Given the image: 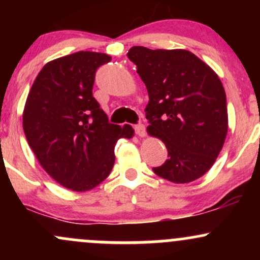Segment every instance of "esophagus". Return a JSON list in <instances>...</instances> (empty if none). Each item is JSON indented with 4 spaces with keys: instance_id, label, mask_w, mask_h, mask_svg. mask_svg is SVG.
<instances>
[{
    "instance_id": "esophagus-1",
    "label": "esophagus",
    "mask_w": 260,
    "mask_h": 260,
    "mask_svg": "<svg viewBox=\"0 0 260 260\" xmlns=\"http://www.w3.org/2000/svg\"><path fill=\"white\" fill-rule=\"evenodd\" d=\"M134 131H136L137 136H138L139 138H144V137L147 136V131H145L144 124H137V126H134Z\"/></svg>"
}]
</instances>
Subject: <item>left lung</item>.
I'll return each mask as SVG.
<instances>
[{
  "label": "left lung",
  "mask_w": 260,
  "mask_h": 260,
  "mask_svg": "<svg viewBox=\"0 0 260 260\" xmlns=\"http://www.w3.org/2000/svg\"><path fill=\"white\" fill-rule=\"evenodd\" d=\"M128 58L149 94V136L161 139L169 153L154 168L174 183H189L215 162L229 129L226 94L211 67L183 49L131 47Z\"/></svg>",
  "instance_id": "obj_1"
}]
</instances>
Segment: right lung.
<instances>
[{"mask_svg":"<svg viewBox=\"0 0 260 260\" xmlns=\"http://www.w3.org/2000/svg\"><path fill=\"white\" fill-rule=\"evenodd\" d=\"M111 56L79 51L47 62L32 83L23 111V129L32 153L57 183L86 192L110 175L115 145L134 129L109 123L92 96L95 72Z\"/></svg>","mask_w":260,"mask_h":260,"instance_id":"right-lung-1","label":"right lung"}]
</instances>
